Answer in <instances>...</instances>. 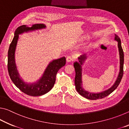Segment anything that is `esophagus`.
<instances>
[{"label":"esophagus","mask_w":129,"mask_h":129,"mask_svg":"<svg viewBox=\"0 0 129 129\" xmlns=\"http://www.w3.org/2000/svg\"><path fill=\"white\" fill-rule=\"evenodd\" d=\"M73 60H74L73 58L71 56H68L67 57V61L68 62H72V61H73Z\"/></svg>","instance_id":"esophagus-1"}]
</instances>
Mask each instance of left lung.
Returning a JSON list of instances; mask_svg holds the SVG:
<instances>
[{
	"label": "left lung",
	"instance_id": "obj_1",
	"mask_svg": "<svg viewBox=\"0 0 129 129\" xmlns=\"http://www.w3.org/2000/svg\"><path fill=\"white\" fill-rule=\"evenodd\" d=\"M115 40L118 41V47L119 52V58H120V71L119 73V75L118 76V78L115 81V84L113 85L112 87L109 88L106 91H104L103 92L99 93H93L88 92L86 90H85L84 89L82 88V81H81V65L84 61L85 59L86 58L85 54H83L82 56H81L78 59H79V62H75L74 63V67L75 69L76 72V76L75 78V84L76 90L78 91V93L81 95L83 97H85L86 99L89 100H98L101 99L109 95L110 94L112 93L115 89H116L118 86L119 85L120 82L122 80V76L123 75V62H124V54L123 49L121 47V39L118 36L115 35Z\"/></svg>",
	"mask_w": 129,
	"mask_h": 129
}]
</instances>
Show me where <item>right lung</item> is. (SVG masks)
Returning <instances> with one entry per match:
<instances>
[{"label":"right lung","mask_w":129,"mask_h":129,"mask_svg":"<svg viewBox=\"0 0 129 129\" xmlns=\"http://www.w3.org/2000/svg\"><path fill=\"white\" fill-rule=\"evenodd\" d=\"M44 28H45V25L43 24H36L32 25L31 27H28L25 25L19 27L15 30L14 38L10 44L8 52L7 67L11 79L17 88L26 94L30 96L42 95L51 90L55 83L57 73L61 68L64 67L66 64V58L65 57L53 60L50 62L45 69L42 77L38 82L34 84H26L19 77L14 58L15 48L19 38V35L29 30Z\"/></svg>","instance_id":"1"}]
</instances>
